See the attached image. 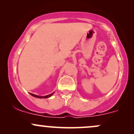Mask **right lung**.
I'll list each match as a JSON object with an SVG mask.
<instances>
[{
	"instance_id": "add662e5",
	"label": "right lung",
	"mask_w": 134,
	"mask_h": 134,
	"mask_svg": "<svg viewBox=\"0 0 134 134\" xmlns=\"http://www.w3.org/2000/svg\"><path fill=\"white\" fill-rule=\"evenodd\" d=\"M30 94H31L32 96H34V97L36 98H49L54 93H52V94H48V95H47V96H38V95H36V94H32V93H30Z\"/></svg>"
}]
</instances>
